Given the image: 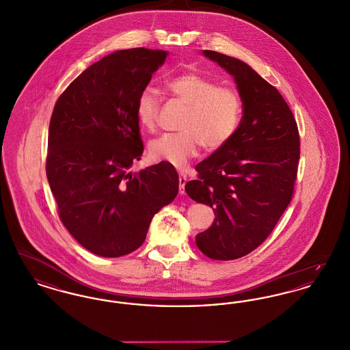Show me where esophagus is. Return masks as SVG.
Here are the masks:
<instances>
[{
  "label": "esophagus",
  "mask_w": 350,
  "mask_h": 350,
  "mask_svg": "<svg viewBox=\"0 0 350 350\" xmlns=\"http://www.w3.org/2000/svg\"><path fill=\"white\" fill-rule=\"evenodd\" d=\"M187 183V178L183 173H180V194H185V185Z\"/></svg>",
  "instance_id": "obj_1"
}]
</instances>
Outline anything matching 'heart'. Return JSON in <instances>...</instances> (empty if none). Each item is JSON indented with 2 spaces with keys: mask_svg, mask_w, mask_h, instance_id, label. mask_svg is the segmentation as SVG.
<instances>
[{
  "mask_svg": "<svg viewBox=\"0 0 350 350\" xmlns=\"http://www.w3.org/2000/svg\"><path fill=\"white\" fill-rule=\"evenodd\" d=\"M169 92L187 106L180 133H165L150 144V157L183 167L204 150L224 147L237 133L243 117V100L230 86H223L198 72L189 70L169 79ZM160 97L156 89L147 86L136 102V116L143 129L153 131L157 127Z\"/></svg>",
  "mask_w": 350,
  "mask_h": 350,
  "instance_id": "b5f03b06",
  "label": "heart"
}]
</instances>
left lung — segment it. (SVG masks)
I'll use <instances>...</instances> for the list:
<instances>
[{"instance_id":"obj_1","label":"left lung","mask_w":350,"mask_h":350,"mask_svg":"<svg viewBox=\"0 0 350 350\" xmlns=\"http://www.w3.org/2000/svg\"><path fill=\"white\" fill-rule=\"evenodd\" d=\"M203 55L232 75L244 114L236 135L200 161L198 178L185 190L217 217L197 234V247L213 260L228 261L260 247L293 200L299 131L281 93L248 64L215 51Z\"/></svg>"}]
</instances>
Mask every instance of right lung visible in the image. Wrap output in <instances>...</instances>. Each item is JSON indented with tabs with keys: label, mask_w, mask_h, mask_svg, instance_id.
Instances as JSON below:
<instances>
[{
	"label": "right lung",
	"mask_w": 350,
	"mask_h": 350,
	"mask_svg": "<svg viewBox=\"0 0 350 350\" xmlns=\"http://www.w3.org/2000/svg\"><path fill=\"white\" fill-rule=\"evenodd\" d=\"M167 52L117 51L85 69L57 98L46 173L62 223L83 248L120 257L146 240L150 220L178 193L173 165L131 173L144 146L137 97Z\"/></svg>",
	"instance_id": "add662e5"
}]
</instances>
